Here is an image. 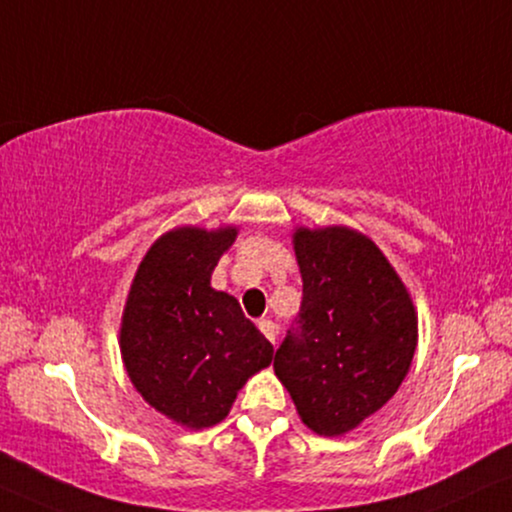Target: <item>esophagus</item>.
Masks as SVG:
<instances>
[{
    "label": "esophagus",
    "mask_w": 512,
    "mask_h": 512,
    "mask_svg": "<svg viewBox=\"0 0 512 512\" xmlns=\"http://www.w3.org/2000/svg\"><path fill=\"white\" fill-rule=\"evenodd\" d=\"M257 326H260V331L264 333V338H267L269 342H276L278 328H276L274 321H271V319H260V321H257Z\"/></svg>",
    "instance_id": "esophagus-1"
}]
</instances>
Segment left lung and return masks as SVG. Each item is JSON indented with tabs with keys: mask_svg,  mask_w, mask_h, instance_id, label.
Instances as JSON below:
<instances>
[{
	"mask_svg": "<svg viewBox=\"0 0 512 512\" xmlns=\"http://www.w3.org/2000/svg\"><path fill=\"white\" fill-rule=\"evenodd\" d=\"M293 250L300 331L276 349L274 371L302 423L340 437L399 390L416 354L418 312L383 250L357 229L297 226Z\"/></svg>",
	"mask_w": 512,
	"mask_h": 512,
	"instance_id": "obj_1",
	"label": "left lung"
}]
</instances>
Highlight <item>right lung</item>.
<instances>
[{
	"label": "right lung",
	"instance_id": "1",
	"mask_svg": "<svg viewBox=\"0 0 512 512\" xmlns=\"http://www.w3.org/2000/svg\"><path fill=\"white\" fill-rule=\"evenodd\" d=\"M238 226H177L155 241L129 286L120 321L125 371L148 406L172 423H222L236 394L274 359L234 295L210 286Z\"/></svg>",
	"mask_w": 512,
	"mask_h": 512
}]
</instances>
